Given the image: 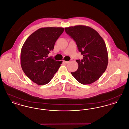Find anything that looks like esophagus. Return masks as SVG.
Instances as JSON below:
<instances>
[{
  "label": "esophagus",
  "mask_w": 129,
  "mask_h": 129,
  "mask_svg": "<svg viewBox=\"0 0 129 129\" xmlns=\"http://www.w3.org/2000/svg\"><path fill=\"white\" fill-rule=\"evenodd\" d=\"M64 62H65V63H66V64H68V63H69L70 61H63Z\"/></svg>",
  "instance_id": "1"
}]
</instances>
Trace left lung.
<instances>
[{
    "mask_svg": "<svg viewBox=\"0 0 129 129\" xmlns=\"http://www.w3.org/2000/svg\"><path fill=\"white\" fill-rule=\"evenodd\" d=\"M66 33L76 43L83 59L76 60L78 68L71 74L80 83L90 84L97 81L105 71L108 53L103 39L92 28L77 25L65 28Z\"/></svg>",
    "mask_w": 129,
    "mask_h": 129,
    "instance_id": "obj_1",
    "label": "left lung"
}]
</instances>
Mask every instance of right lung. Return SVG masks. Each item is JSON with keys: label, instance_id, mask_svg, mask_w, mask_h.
<instances>
[{"label": "right lung", "instance_id": "add662e5", "mask_svg": "<svg viewBox=\"0 0 129 129\" xmlns=\"http://www.w3.org/2000/svg\"><path fill=\"white\" fill-rule=\"evenodd\" d=\"M64 30L62 27L41 28L25 41L21 53V67L27 77L38 85L48 84L60 66L62 61L48 55Z\"/></svg>", "mask_w": 129, "mask_h": 129}]
</instances>
